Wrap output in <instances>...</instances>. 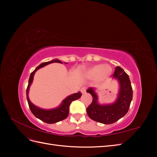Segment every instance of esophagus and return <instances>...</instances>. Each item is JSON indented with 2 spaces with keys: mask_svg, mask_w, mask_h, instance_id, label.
<instances>
[{
  "mask_svg": "<svg viewBox=\"0 0 157 157\" xmlns=\"http://www.w3.org/2000/svg\"><path fill=\"white\" fill-rule=\"evenodd\" d=\"M80 91H81L82 94H86V87H82L81 88V90H80Z\"/></svg>",
  "mask_w": 157,
  "mask_h": 157,
  "instance_id": "esophagus-1",
  "label": "esophagus"
}]
</instances>
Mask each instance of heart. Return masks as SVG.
<instances>
[{
	"mask_svg": "<svg viewBox=\"0 0 157 157\" xmlns=\"http://www.w3.org/2000/svg\"><path fill=\"white\" fill-rule=\"evenodd\" d=\"M111 73V68L107 65L99 64L90 68L88 75L92 78H98L99 80L106 79Z\"/></svg>",
	"mask_w": 157,
	"mask_h": 157,
	"instance_id": "heart-1",
	"label": "heart"
}]
</instances>
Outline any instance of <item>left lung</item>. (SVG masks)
<instances>
[{
    "label": "left lung",
    "instance_id": "1",
    "mask_svg": "<svg viewBox=\"0 0 157 157\" xmlns=\"http://www.w3.org/2000/svg\"><path fill=\"white\" fill-rule=\"evenodd\" d=\"M113 77L118 79L120 90L116 101L110 105H100L98 102V96L94 88H90L86 92L93 97L92 102L87 107L88 117L98 122L110 124L124 117L129 110L133 96L131 82L128 75L121 67H117Z\"/></svg>",
    "mask_w": 157,
    "mask_h": 157
}]
</instances>
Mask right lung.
Wrapping results in <instances>:
<instances>
[{"label": "right lung", "mask_w": 157, "mask_h": 157, "mask_svg": "<svg viewBox=\"0 0 157 157\" xmlns=\"http://www.w3.org/2000/svg\"><path fill=\"white\" fill-rule=\"evenodd\" d=\"M52 63H62V62H61V61L58 59H54V60H52L50 61H48V62H44L41 63L40 65L38 66V67L31 73L30 77L29 79V83H28V86L26 90L27 100L28 104H29V107L30 108L31 113L36 118H39V119L41 120L42 121H43L46 123H48V124H54V123L64 120L65 118H67L69 115V106L71 102L73 101L77 100V99H79L80 96H82V94L80 92H78V93H75L71 95V96H68L67 98H66L64 99L62 103H61L58 107L54 109H50V110H46V109H40L39 107L35 106L34 104H33L31 102V101L29 99V96H28V93H29V87L33 82V77H34L35 72L38 69H40L41 67H43L45 65H48Z\"/></svg>", "instance_id": "right-lung-1"}]
</instances>
